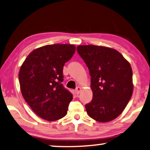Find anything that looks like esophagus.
Listing matches in <instances>:
<instances>
[{"instance_id": "1", "label": "esophagus", "mask_w": 150, "mask_h": 150, "mask_svg": "<svg viewBox=\"0 0 150 150\" xmlns=\"http://www.w3.org/2000/svg\"><path fill=\"white\" fill-rule=\"evenodd\" d=\"M81 88L79 86H77L76 88V89H75V93H76L77 95H79V94L81 93Z\"/></svg>"}]
</instances>
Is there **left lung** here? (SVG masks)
<instances>
[{
  "mask_svg": "<svg viewBox=\"0 0 150 150\" xmlns=\"http://www.w3.org/2000/svg\"><path fill=\"white\" fill-rule=\"evenodd\" d=\"M79 55L91 77L93 99L85 105L88 115L99 122H108L122 113L133 92L132 70L117 50L95 45H79Z\"/></svg>",
  "mask_w": 150,
  "mask_h": 150,
  "instance_id": "obj_1",
  "label": "left lung"
}]
</instances>
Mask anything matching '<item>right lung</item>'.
Returning <instances> with one entry per match:
<instances>
[{"instance_id": "add662e5", "label": "right lung", "mask_w": 150, "mask_h": 150, "mask_svg": "<svg viewBox=\"0 0 150 150\" xmlns=\"http://www.w3.org/2000/svg\"><path fill=\"white\" fill-rule=\"evenodd\" d=\"M75 47L67 44L46 45L33 50L19 71L22 95L38 116L53 121L67 115L73 95L63 86V67Z\"/></svg>"}]
</instances>
